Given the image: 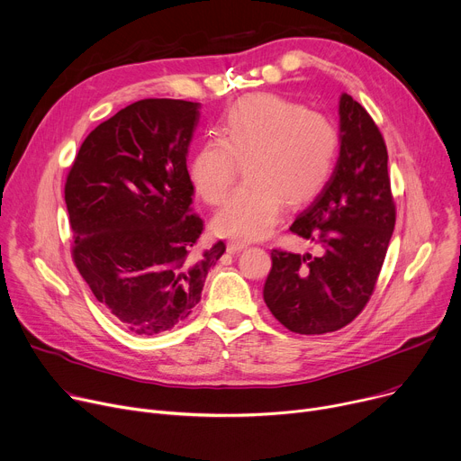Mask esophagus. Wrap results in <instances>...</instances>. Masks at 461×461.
<instances>
[{
    "mask_svg": "<svg viewBox=\"0 0 461 461\" xmlns=\"http://www.w3.org/2000/svg\"><path fill=\"white\" fill-rule=\"evenodd\" d=\"M245 243L243 241H229L227 243V253H230V255H234V253H240L241 249H245Z\"/></svg>",
    "mask_w": 461,
    "mask_h": 461,
    "instance_id": "obj_1",
    "label": "esophagus"
}]
</instances>
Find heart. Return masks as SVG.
<instances>
[{"label":"heart","mask_w":461,"mask_h":461,"mask_svg":"<svg viewBox=\"0 0 461 461\" xmlns=\"http://www.w3.org/2000/svg\"><path fill=\"white\" fill-rule=\"evenodd\" d=\"M338 131L329 118L275 94L238 101L220 144L201 148L190 162V181L208 204H220L243 164L247 183L216 212L218 236L251 241L269 234L282 203H303L323 188L338 153Z\"/></svg>","instance_id":"1"}]
</instances>
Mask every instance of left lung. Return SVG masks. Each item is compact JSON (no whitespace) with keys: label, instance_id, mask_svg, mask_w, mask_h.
Here are the masks:
<instances>
[{"label":"left lung","instance_id":"obj_1","mask_svg":"<svg viewBox=\"0 0 461 461\" xmlns=\"http://www.w3.org/2000/svg\"><path fill=\"white\" fill-rule=\"evenodd\" d=\"M339 157L330 179L290 230L317 255L271 251L264 301L288 330L325 334L367 304L395 229L387 149L373 118L339 95Z\"/></svg>","mask_w":461,"mask_h":461}]
</instances>
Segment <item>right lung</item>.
I'll list each match as a JSON object with an SVG mask.
<instances>
[{
    "label": "right lung",
    "mask_w": 461,
    "mask_h": 461,
    "mask_svg": "<svg viewBox=\"0 0 461 461\" xmlns=\"http://www.w3.org/2000/svg\"><path fill=\"white\" fill-rule=\"evenodd\" d=\"M199 109L183 99L129 104L86 136L66 179L74 262L95 299L140 336L185 321L225 253L218 241L192 255L203 220L186 158Z\"/></svg>",
    "instance_id": "right-lung-1"
}]
</instances>
